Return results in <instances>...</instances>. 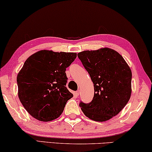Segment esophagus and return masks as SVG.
<instances>
[{"instance_id":"obj_1","label":"esophagus","mask_w":152,"mask_h":152,"mask_svg":"<svg viewBox=\"0 0 152 152\" xmlns=\"http://www.w3.org/2000/svg\"><path fill=\"white\" fill-rule=\"evenodd\" d=\"M74 94H75V96H76V97H78V96L79 95V94H80V91H76L75 93H74Z\"/></svg>"}]
</instances>
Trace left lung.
<instances>
[{
	"mask_svg": "<svg viewBox=\"0 0 152 152\" xmlns=\"http://www.w3.org/2000/svg\"><path fill=\"white\" fill-rule=\"evenodd\" d=\"M78 58L94 84V97L80 107L89 119L105 122L119 114L131 98L132 72L120 53L110 48L85 50Z\"/></svg>",
	"mask_w": 152,
	"mask_h": 152,
	"instance_id": "1",
	"label": "left lung"
}]
</instances>
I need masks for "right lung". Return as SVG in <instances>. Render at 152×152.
<instances>
[{
	"label": "right lung",
	"mask_w": 152,
	"mask_h": 152,
	"mask_svg": "<svg viewBox=\"0 0 152 152\" xmlns=\"http://www.w3.org/2000/svg\"><path fill=\"white\" fill-rule=\"evenodd\" d=\"M76 53L39 50L26 59L17 76L18 97L32 117L42 122L57 118L73 97L66 87V69Z\"/></svg>",
	"instance_id": "1"
}]
</instances>
